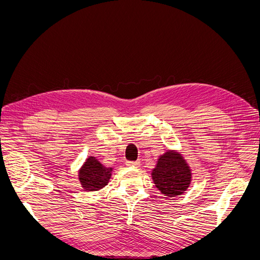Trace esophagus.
<instances>
[{
	"mask_svg": "<svg viewBox=\"0 0 260 260\" xmlns=\"http://www.w3.org/2000/svg\"><path fill=\"white\" fill-rule=\"evenodd\" d=\"M140 161L139 160H136V161H132V160H128L127 162H125V165L129 167H140Z\"/></svg>",
	"mask_w": 260,
	"mask_h": 260,
	"instance_id": "34e87169",
	"label": "esophagus"
}]
</instances>
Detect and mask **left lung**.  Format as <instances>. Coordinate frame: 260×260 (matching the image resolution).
<instances>
[{
  "mask_svg": "<svg viewBox=\"0 0 260 260\" xmlns=\"http://www.w3.org/2000/svg\"><path fill=\"white\" fill-rule=\"evenodd\" d=\"M156 187L168 198L182 194L190 185L191 170L179 153L169 151L159 157L152 171Z\"/></svg>",
  "mask_w": 260,
  "mask_h": 260,
  "instance_id": "1",
  "label": "left lung"
}]
</instances>
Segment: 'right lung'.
Listing matches in <instances>:
<instances>
[{
	"instance_id": "add662e5",
	"label": "right lung",
	"mask_w": 260,
	"mask_h": 260,
	"mask_svg": "<svg viewBox=\"0 0 260 260\" xmlns=\"http://www.w3.org/2000/svg\"><path fill=\"white\" fill-rule=\"evenodd\" d=\"M112 176V168H106L95 157H89L79 171V180L84 190L98 191L104 187Z\"/></svg>"
}]
</instances>
